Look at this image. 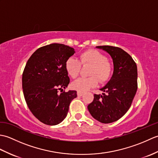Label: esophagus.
I'll return each instance as SVG.
<instances>
[{"label":"esophagus","mask_w":158,"mask_h":158,"mask_svg":"<svg viewBox=\"0 0 158 158\" xmlns=\"http://www.w3.org/2000/svg\"><path fill=\"white\" fill-rule=\"evenodd\" d=\"M83 95V93L81 92H77V96H82Z\"/></svg>","instance_id":"esophagus-1"}]
</instances>
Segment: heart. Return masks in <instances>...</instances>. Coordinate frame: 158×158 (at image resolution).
I'll list each match as a JSON object with an SVG mask.
<instances>
[{
    "mask_svg": "<svg viewBox=\"0 0 158 158\" xmlns=\"http://www.w3.org/2000/svg\"><path fill=\"white\" fill-rule=\"evenodd\" d=\"M81 64L83 65L92 66L90 69L89 78L81 77L71 83L73 89L78 92H85L89 89L94 88L98 84V79L102 83L106 82L110 79L112 74L111 65L107 62V58L102 53L94 49H89L83 52L79 60L70 57L65 62V69L68 75L72 78L78 76Z\"/></svg>",
    "mask_w": 158,
    "mask_h": 158,
    "instance_id": "heart-1",
    "label": "heart"
}]
</instances>
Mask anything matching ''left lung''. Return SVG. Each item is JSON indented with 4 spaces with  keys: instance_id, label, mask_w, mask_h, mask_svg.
I'll return each mask as SVG.
<instances>
[{
    "instance_id": "1",
    "label": "left lung",
    "mask_w": 158,
    "mask_h": 158,
    "mask_svg": "<svg viewBox=\"0 0 158 158\" xmlns=\"http://www.w3.org/2000/svg\"><path fill=\"white\" fill-rule=\"evenodd\" d=\"M113 60V73L108 83L100 88L102 95L94 94L88 106L91 115L103 123L115 122L125 115L137 90V66L132 57L117 47L97 46Z\"/></svg>"
}]
</instances>
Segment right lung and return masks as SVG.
I'll list each match as a JSON object with an SVG mask.
<instances>
[{"label": "right lung", "instance_id": "right-lung-1", "mask_svg": "<svg viewBox=\"0 0 158 158\" xmlns=\"http://www.w3.org/2000/svg\"><path fill=\"white\" fill-rule=\"evenodd\" d=\"M75 53L69 46L52 43L36 49L23 70L22 89L26 104L36 118L47 125L61 123L70 103L77 96L75 90L58 93L69 84L65 62Z\"/></svg>", "mask_w": 158, "mask_h": 158}]
</instances>
